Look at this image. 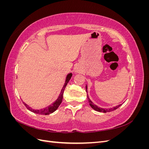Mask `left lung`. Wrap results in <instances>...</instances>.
Masks as SVG:
<instances>
[{
  "label": "left lung",
  "instance_id": "obj_1",
  "mask_svg": "<svg viewBox=\"0 0 149 149\" xmlns=\"http://www.w3.org/2000/svg\"><path fill=\"white\" fill-rule=\"evenodd\" d=\"M87 89H88V86H87V85L86 84V93H87V97H88V102L89 103V105H90V106H91L93 108L94 110H95L96 111L100 112H103V113H106V112H111V111H113L117 109L118 107H119L122 104H119V105H118V106H114V107H112V108H109V109H104V108H102V107H99L97 105H96L95 104H94L93 102L89 99V96H88V90H87Z\"/></svg>",
  "mask_w": 149,
  "mask_h": 149
}]
</instances>
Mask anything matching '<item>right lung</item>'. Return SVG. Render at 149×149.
<instances>
[{"instance_id": "obj_1", "label": "right lung", "mask_w": 149, "mask_h": 149, "mask_svg": "<svg viewBox=\"0 0 149 149\" xmlns=\"http://www.w3.org/2000/svg\"><path fill=\"white\" fill-rule=\"evenodd\" d=\"M72 75L73 74H72L71 73L67 74L66 77V79H65V82L64 83L63 86V88L61 90V92L59 94V96H58V98L56 99V100L54 102H53L52 104H50L46 107L43 108V109H33V108L30 107L28 104H26V103L23 102L25 106V107L26 108H27V109H29L31 112H33V113H35V114H42V115H48V114H50L53 113V112H55L58 109V107H59V106L60 105V104L61 103L62 100H63V93H64L65 89L66 86L67 84L68 83L69 81L70 80Z\"/></svg>"}]
</instances>
